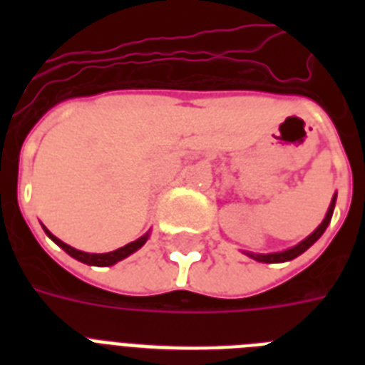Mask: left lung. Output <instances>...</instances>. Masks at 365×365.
<instances>
[{
    "mask_svg": "<svg viewBox=\"0 0 365 365\" xmlns=\"http://www.w3.org/2000/svg\"><path fill=\"white\" fill-rule=\"evenodd\" d=\"M335 200H337V193L334 195V199H331V202H329V208L328 212H326V217L322 220V223H320V225H318V227L314 229L309 237H307V239L301 240L299 244H295L294 248L282 250V252H272V254H252V252H244V254L250 255L252 259L261 261V263H284V261H292L294 257H297V255H301L303 252H307V250L311 248L312 244L322 237L326 227H328L329 222H331V216H334Z\"/></svg>",
    "mask_w": 365,
    "mask_h": 365,
    "instance_id": "8db88e82",
    "label": "left lung"
}]
</instances>
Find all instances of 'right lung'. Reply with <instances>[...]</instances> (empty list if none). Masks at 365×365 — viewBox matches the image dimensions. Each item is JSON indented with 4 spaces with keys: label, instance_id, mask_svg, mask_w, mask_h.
<instances>
[{
    "label": "right lung",
    "instance_id": "right-lung-1",
    "mask_svg": "<svg viewBox=\"0 0 365 365\" xmlns=\"http://www.w3.org/2000/svg\"><path fill=\"white\" fill-rule=\"evenodd\" d=\"M43 231L47 233V237L53 242H56L60 246V248L64 250L66 254H70L73 259L81 261V263H87V265H96V267H110V265H115L117 261L125 259V257H128L130 254H134L136 250H140L143 246V244L148 242L149 239V231L145 235H142L140 239H136L134 242L126 244V246H123V248L119 250H113V252H108V254H88V252H81V250H76L71 248L70 244L62 242L60 239H56L51 231H48L45 225H43Z\"/></svg>",
    "mask_w": 365,
    "mask_h": 365
}]
</instances>
